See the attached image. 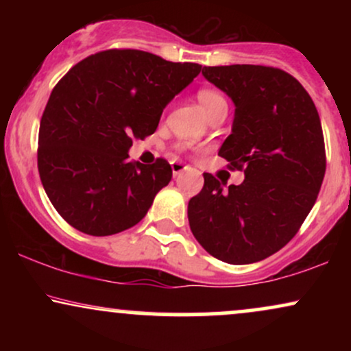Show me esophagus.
I'll return each instance as SVG.
<instances>
[{
  "instance_id": "esophagus-1",
  "label": "esophagus",
  "mask_w": 351,
  "mask_h": 351,
  "mask_svg": "<svg viewBox=\"0 0 351 351\" xmlns=\"http://www.w3.org/2000/svg\"><path fill=\"white\" fill-rule=\"evenodd\" d=\"M171 170H173V176H180L181 173H183L184 170H186V167H184L183 163H178V162H173L171 163Z\"/></svg>"
}]
</instances>
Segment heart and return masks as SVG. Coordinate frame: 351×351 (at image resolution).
I'll list each match as a JSON object with an SVG mask.
<instances>
[{
  "label": "heart",
  "mask_w": 351,
  "mask_h": 351,
  "mask_svg": "<svg viewBox=\"0 0 351 351\" xmlns=\"http://www.w3.org/2000/svg\"><path fill=\"white\" fill-rule=\"evenodd\" d=\"M198 100L209 117L217 114L219 110L228 108V102L224 99V95L221 92L215 90V88H199Z\"/></svg>",
  "instance_id": "1"
}]
</instances>
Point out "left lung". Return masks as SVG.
Returning a JSON list of instances; mask_svg holds the SVG:
<instances>
[{
    "mask_svg": "<svg viewBox=\"0 0 351 351\" xmlns=\"http://www.w3.org/2000/svg\"><path fill=\"white\" fill-rule=\"evenodd\" d=\"M203 75L234 102L219 156L245 178L224 189L204 173L188 203L189 228L216 259L252 264L284 247L315 204L327 168L320 117L299 80L277 67H203Z\"/></svg>",
    "mask_w": 351,
    "mask_h": 351,
    "instance_id": "left-lung-1",
    "label": "left lung"
}]
</instances>
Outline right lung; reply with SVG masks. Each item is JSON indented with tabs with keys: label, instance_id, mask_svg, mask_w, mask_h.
<instances>
[{
	"label": "right lung",
	"instance_id": "obj_1",
	"mask_svg": "<svg viewBox=\"0 0 351 351\" xmlns=\"http://www.w3.org/2000/svg\"><path fill=\"white\" fill-rule=\"evenodd\" d=\"M199 71L195 62L108 49L80 60L52 88L38 170L52 206L72 228L110 236L143 219L173 173L165 158L128 162V150L156 130L163 108Z\"/></svg>",
	"mask_w": 351,
	"mask_h": 351
}]
</instances>
